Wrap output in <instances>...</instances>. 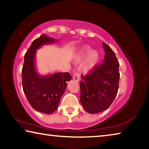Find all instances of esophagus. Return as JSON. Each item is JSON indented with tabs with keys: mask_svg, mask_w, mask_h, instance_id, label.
I'll use <instances>...</instances> for the list:
<instances>
[{
	"mask_svg": "<svg viewBox=\"0 0 149 149\" xmlns=\"http://www.w3.org/2000/svg\"><path fill=\"white\" fill-rule=\"evenodd\" d=\"M73 79H74V80H75V81H79V79H80V75H79V73H77V72L74 73Z\"/></svg>",
	"mask_w": 149,
	"mask_h": 149,
	"instance_id": "esophagus-1",
	"label": "esophagus"
}]
</instances>
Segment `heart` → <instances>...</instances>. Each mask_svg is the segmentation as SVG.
<instances>
[{
	"label": "heart",
	"mask_w": 149,
	"mask_h": 149,
	"mask_svg": "<svg viewBox=\"0 0 149 149\" xmlns=\"http://www.w3.org/2000/svg\"><path fill=\"white\" fill-rule=\"evenodd\" d=\"M87 61L84 65V71L85 72H89L95 68L99 64L100 61V54L98 51L93 50L92 51L89 47H84L82 48L79 56L76 59V62L79 63L84 60L88 55Z\"/></svg>",
	"instance_id": "b5f03b06"
}]
</instances>
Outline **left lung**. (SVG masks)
<instances>
[{
    "label": "left lung",
    "instance_id": "1",
    "mask_svg": "<svg viewBox=\"0 0 149 149\" xmlns=\"http://www.w3.org/2000/svg\"><path fill=\"white\" fill-rule=\"evenodd\" d=\"M105 55L103 63L97 65L80 81V101L90 114L102 112L116 97L120 80L119 62L114 52L102 42Z\"/></svg>",
    "mask_w": 149,
    "mask_h": 149
}]
</instances>
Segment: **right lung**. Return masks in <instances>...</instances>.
Segmentation results:
<instances>
[{
	"instance_id": "obj_1",
	"label": "right lung",
	"mask_w": 149,
	"mask_h": 149,
	"mask_svg": "<svg viewBox=\"0 0 149 149\" xmlns=\"http://www.w3.org/2000/svg\"><path fill=\"white\" fill-rule=\"evenodd\" d=\"M56 39L42 35L34 40L24 56L22 68V87L32 108L38 112L50 114L57 110L60 100L72 76L68 72L55 73L42 76L37 72L35 54L42 45L53 43Z\"/></svg>"
}]
</instances>
